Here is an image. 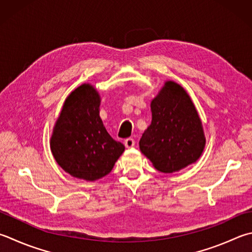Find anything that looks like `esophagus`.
Masks as SVG:
<instances>
[{"mask_svg":"<svg viewBox=\"0 0 252 252\" xmlns=\"http://www.w3.org/2000/svg\"><path fill=\"white\" fill-rule=\"evenodd\" d=\"M125 146L127 147V148H131V147L135 146V140L132 138H127L125 139Z\"/></svg>","mask_w":252,"mask_h":252,"instance_id":"esophagus-1","label":"esophagus"}]
</instances>
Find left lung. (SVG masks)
Returning a JSON list of instances; mask_svg holds the SVG:
<instances>
[{
  "instance_id": "1",
  "label": "left lung",
  "mask_w": 252,
  "mask_h": 252,
  "mask_svg": "<svg viewBox=\"0 0 252 252\" xmlns=\"http://www.w3.org/2000/svg\"><path fill=\"white\" fill-rule=\"evenodd\" d=\"M153 120L139 141L142 154L154 167L172 173L200 158L205 136L191 97L173 81H167L150 104Z\"/></svg>"
}]
</instances>
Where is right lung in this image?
<instances>
[{"label":"right lung","instance_id":"right-lung-1","mask_svg":"<svg viewBox=\"0 0 252 252\" xmlns=\"http://www.w3.org/2000/svg\"><path fill=\"white\" fill-rule=\"evenodd\" d=\"M101 97L94 87L84 83L64 101L50 139L51 153L61 168L87 181L105 177L124 153L99 117Z\"/></svg>","mask_w":252,"mask_h":252}]
</instances>
